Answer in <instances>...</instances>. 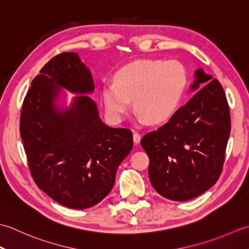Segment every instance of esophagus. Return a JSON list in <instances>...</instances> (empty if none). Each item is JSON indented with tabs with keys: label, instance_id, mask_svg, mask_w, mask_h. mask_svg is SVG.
<instances>
[{
	"label": "esophagus",
	"instance_id": "34e87169",
	"mask_svg": "<svg viewBox=\"0 0 249 249\" xmlns=\"http://www.w3.org/2000/svg\"><path fill=\"white\" fill-rule=\"evenodd\" d=\"M133 141L135 144H139L141 142V134L138 133V132H134L133 133Z\"/></svg>",
	"mask_w": 249,
	"mask_h": 249
}]
</instances>
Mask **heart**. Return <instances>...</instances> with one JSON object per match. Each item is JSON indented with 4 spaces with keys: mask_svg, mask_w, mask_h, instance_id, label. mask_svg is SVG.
<instances>
[{
    "mask_svg": "<svg viewBox=\"0 0 249 249\" xmlns=\"http://www.w3.org/2000/svg\"><path fill=\"white\" fill-rule=\"evenodd\" d=\"M114 80L103 86L104 104L111 117L123 118L133 99L139 117L150 124L169 120L187 87L186 71L177 61L136 60L118 70Z\"/></svg>",
    "mask_w": 249,
    "mask_h": 249,
    "instance_id": "heart-1",
    "label": "heart"
}]
</instances>
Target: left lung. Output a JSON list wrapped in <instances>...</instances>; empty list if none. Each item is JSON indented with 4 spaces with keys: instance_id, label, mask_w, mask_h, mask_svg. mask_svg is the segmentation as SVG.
I'll use <instances>...</instances> for the list:
<instances>
[{
    "instance_id": "left-lung-1",
    "label": "left lung",
    "mask_w": 249,
    "mask_h": 249,
    "mask_svg": "<svg viewBox=\"0 0 249 249\" xmlns=\"http://www.w3.org/2000/svg\"><path fill=\"white\" fill-rule=\"evenodd\" d=\"M186 105L141 141L149 157L148 175L155 190L173 201H187L215 185L222 171L231 130L230 109L217 79L195 72Z\"/></svg>"
}]
</instances>
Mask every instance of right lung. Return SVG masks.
<instances>
[{
	"label": "right lung",
	"instance_id": "add662e5",
	"mask_svg": "<svg viewBox=\"0 0 249 249\" xmlns=\"http://www.w3.org/2000/svg\"><path fill=\"white\" fill-rule=\"evenodd\" d=\"M28 90L20 136L31 175L40 190L70 209L98 204L113 189L119 164L133 147L132 132L111 128L89 93L94 84L75 53L55 55ZM62 89L80 94L70 108L56 102Z\"/></svg>",
	"mask_w": 249,
	"mask_h": 249
}]
</instances>
